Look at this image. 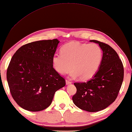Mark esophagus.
Wrapping results in <instances>:
<instances>
[{
  "mask_svg": "<svg viewBox=\"0 0 132 132\" xmlns=\"http://www.w3.org/2000/svg\"><path fill=\"white\" fill-rule=\"evenodd\" d=\"M65 81H66V84H67V85H69V84H72V82L69 81V80H66Z\"/></svg>",
  "mask_w": 132,
  "mask_h": 132,
  "instance_id": "1",
  "label": "esophagus"
}]
</instances>
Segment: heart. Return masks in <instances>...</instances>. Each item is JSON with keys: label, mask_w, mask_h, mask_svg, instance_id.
Instances as JSON below:
<instances>
[{"label": "heart", "mask_w": 132, "mask_h": 132, "mask_svg": "<svg viewBox=\"0 0 132 132\" xmlns=\"http://www.w3.org/2000/svg\"><path fill=\"white\" fill-rule=\"evenodd\" d=\"M102 59L103 51L98 44L72 42L64 45L60 53L53 56L52 63L59 74H66L71 68L72 77L87 80L98 71Z\"/></svg>", "instance_id": "b5f03b06"}]
</instances>
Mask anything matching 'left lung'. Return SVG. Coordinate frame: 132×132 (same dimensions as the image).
Returning <instances> with one entry per match:
<instances>
[{
  "label": "left lung",
  "mask_w": 132,
  "mask_h": 132,
  "mask_svg": "<svg viewBox=\"0 0 132 132\" xmlns=\"http://www.w3.org/2000/svg\"><path fill=\"white\" fill-rule=\"evenodd\" d=\"M97 43L103 51V59L97 73L85 82H75L77 89L72 97L73 103L80 109L89 112L105 109L116 99L123 79V67L117 52L103 42Z\"/></svg>",
  "instance_id": "obj_1"
}]
</instances>
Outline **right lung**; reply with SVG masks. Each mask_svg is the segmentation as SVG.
Returning a JSON list of instances; mask_svg holds the SVG:
<instances>
[{
  "mask_svg": "<svg viewBox=\"0 0 132 132\" xmlns=\"http://www.w3.org/2000/svg\"><path fill=\"white\" fill-rule=\"evenodd\" d=\"M59 42L55 39L29 43L19 48L10 61L7 71L10 92L27 111L46 109L56 91L65 85L52 63Z\"/></svg>",
  "mask_w": 132,
  "mask_h": 132,
  "instance_id": "right-lung-1",
  "label": "right lung"
}]
</instances>
